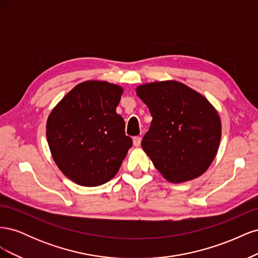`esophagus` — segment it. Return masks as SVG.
<instances>
[{
  "mask_svg": "<svg viewBox=\"0 0 258 258\" xmlns=\"http://www.w3.org/2000/svg\"><path fill=\"white\" fill-rule=\"evenodd\" d=\"M141 141H142V138L141 137H135L134 138V144H135V146H140V145H141Z\"/></svg>",
  "mask_w": 258,
  "mask_h": 258,
  "instance_id": "esophagus-1",
  "label": "esophagus"
}]
</instances>
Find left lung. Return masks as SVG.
<instances>
[{
	"label": "left lung",
	"instance_id": "8db88e82",
	"mask_svg": "<svg viewBox=\"0 0 258 258\" xmlns=\"http://www.w3.org/2000/svg\"><path fill=\"white\" fill-rule=\"evenodd\" d=\"M136 91L153 116L142 148L156 169L171 183L204 174L215 158L222 136L215 107L176 81L143 84Z\"/></svg>",
	"mask_w": 258,
	"mask_h": 258
}]
</instances>
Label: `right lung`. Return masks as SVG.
Segmentation results:
<instances>
[{
	"label": "right lung",
	"mask_w": 258,
	"mask_h": 258,
	"mask_svg": "<svg viewBox=\"0 0 258 258\" xmlns=\"http://www.w3.org/2000/svg\"><path fill=\"white\" fill-rule=\"evenodd\" d=\"M122 87L104 81H86L52 108L46 137L52 158L67 177L81 186L102 185L121 166L132 140L116 113Z\"/></svg>",
	"instance_id": "add662e5"
}]
</instances>
